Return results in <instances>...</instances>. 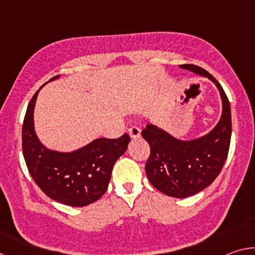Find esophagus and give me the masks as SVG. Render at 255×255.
Here are the masks:
<instances>
[{
  "label": "esophagus",
  "mask_w": 255,
  "mask_h": 255,
  "mask_svg": "<svg viewBox=\"0 0 255 255\" xmlns=\"http://www.w3.org/2000/svg\"><path fill=\"white\" fill-rule=\"evenodd\" d=\"M128 131H129V136H130L131 139H136V138L140 137V129L136 126L129 128Z\"/></svg>",
  "instance_id": "34e87169"
}]
</instances>
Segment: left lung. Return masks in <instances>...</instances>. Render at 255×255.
<instances>
[{
    "mask_svg": "<svg viewBox=\"0 0 255 255\" xmlns=\"http://www.w3.org/2000/svg\"><path fill=\"white\" fill-rule=\"evenodd\" d=\"M180 68L207 77L218 89L223 107L218 124L206 135L190 140L179 139L152 124L141 135L150 147L145 165L149 182L164 195L187 198L206 189L221 173L230 149L232 117L230 101L213 75L192 64Z\"/></svg>",
    "mask_w": 255,
    "mask_h": 255,
    "instance_id": "obj_1",
    "label": "left lung"
}]
</instances>
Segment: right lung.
<instances>
[{
  "instance_id": "obj_1",
  "label": "right lung",
  "mask_w": 255,
  "mask_h": 255,
  "mask_svg": "<svg viewBox=\"0 0 255 255\" xmlns=\"http://www.w3.org/2000/svg\"><path fill=\"white\" fill-rule=\"evenodd\" d=\"M54 76L49 82L57 80ZM48 83V82H47ZM45 83L33 94L22 126V152L34 182L42 192L60 204L83 207L100 199L110 182L112 167L126 152L130 138H97L72 152L47 148L34 130L33 112L37 97Z\"/></svg>"
}]
</instances>
